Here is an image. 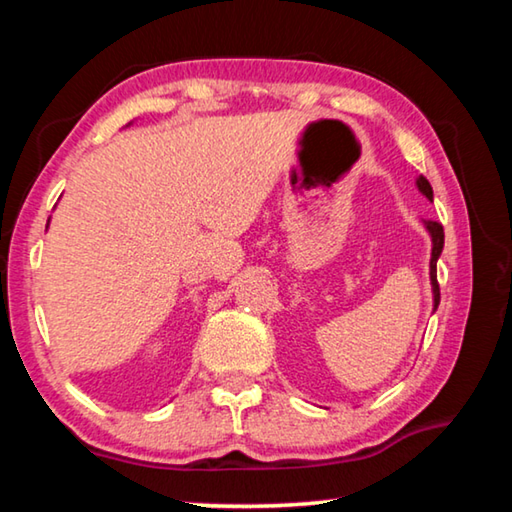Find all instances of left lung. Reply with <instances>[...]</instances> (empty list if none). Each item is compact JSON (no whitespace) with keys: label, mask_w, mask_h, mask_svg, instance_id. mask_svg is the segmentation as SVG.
<instances>
[{"label":"left lung","mask_w":512,"mask_h":512,"mask_svg":"<svg viewBox=\"0 0 512 512\" xmlns=\"http://www.w3.org/2000/svg\"><path fill=\"white\" fill-rule=\"evenodd\" d=\"M418 189L420 192L429 198V201H433V189L429 185V180L420 176L418 178ZM427 230L431 235V241H433V248H431V287H433V309H438L440 305V287H438V275H436V264H438V257L440 253H443V246H445V230L443 225L436 223V221H427Z\"/></svg>","instance_id":"8db88e82"}]
</instances>
